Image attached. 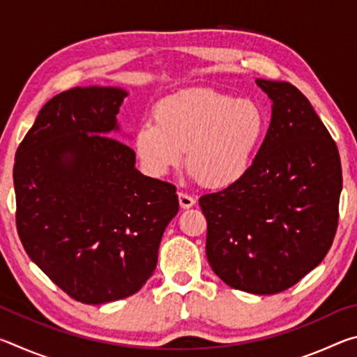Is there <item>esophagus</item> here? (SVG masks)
<instances>
[{
  "label": "esophagus",
  "mask_w": 357,
  "mask_h": 357,
  "mask_svg": "<svg viewBox=\"0 0 357 357\" xmlns=\"http://www.w3.org/2000/svg\"><path fill=\"white\" fill-rule=\"evenodd\" d=\"M178 198H179L181 208H183V209H189V208L193 206V204H195V198L190 197L189 193H185V192H179Z\"/></svg>",
  "instance_id": "obj_1"
}]
</instances>
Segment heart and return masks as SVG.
Here are the masks:
<instances>
[{"label": "heart", "mask_w": 357, "mask_h": 357, "mask_svg": "<svg viewBox=\"0 0 357 357\" xmlns=\"http://www.w3.org/2000/svg\"><path fill=\"white\" fill-rule=\"evenodd\" d=\"M266 130L268 118L257 102L195 88L162 100L155 121H144L137 129L134 149L153 178L183 164L187 149L189 176L227 189L249 173Z\"/></svg>", "instance_id": "obj_1"}]
</instances>
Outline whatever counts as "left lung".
Instances as JSON below:
<instances>
[{"label":"left lung","mask_w":357,"mask_h":357,"mask_svg":"<svg viewBox=\"0 0 357 357\" xmlns=\"http://www.w3.org/2000/svg\"><path fill=\"white\" fill-rule=\"evenodd\" d=\"M273 102L249 173L206 193V257L228 287L285 291L323 261L335 236L342 165L335 142L298 88L257 78Z\"/></svg>","instance_id":"8db88e82"}]
</instances>
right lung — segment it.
<instances>
[{"label": "right lung", "instance_id": "obj_1", "mask_svg": "<svg viewBox=\"0 0 357 357\" xmlns=\"http://www.w3.org/2000/svg\"><path fill=\"white\" fill-rule=\"evenodd\" d=\"M118 86H77L42 107L17 149L14 187L23 247L75 301L124 299L153 275L176 187L135 167L121 134Z\"/></svg>", "mask_w": 357, "mask_h": 357}]
</instances>
